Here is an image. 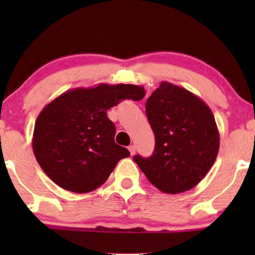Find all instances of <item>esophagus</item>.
I'll use <instances>...</instances> for the list:
<instances>
[{"label":"esophagus","mask_w":255,"mask_h":255,"mask_svg":"<svg viewBox=\"0 0 255 255\" xmlns=\"http://www.w3.org/2000/svg\"><path fill=\"white\" fill-rule=\"evenodd\" d=\"M128 150H129L130 154H131V156H133V154L135 153V146H134V145H130L129 147H128Z\"/></svg>","instance_id":"obj_1"}]
</instances>
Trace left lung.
Listing matches in <instances>:
<instances>
[{
  "instance_id": "obj_1",
  "label": "left lung",
  "mask_w": 255,
  "mask_h": 255,
  "mask_svg": "<svg viewBox=\"0 0 255 255\" xmlns=\"http://www.w3.org/2000/svg\"><path fill=\"white\" fill-rule=\"evenodd\" d=\"M154 133L152 156L133 157L160 192L189 191L206 176L217 158L219 133L207 104L188 90L162 81L146 102Z\"/></svg>"
}]
</instances>
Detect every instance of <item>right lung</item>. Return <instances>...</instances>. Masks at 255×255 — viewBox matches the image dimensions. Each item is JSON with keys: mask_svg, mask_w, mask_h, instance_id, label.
Returning <instances> with one entry per match:
<instances>
[{"mask_svg": "<svg viewBox=\"0 0 255 255\" xmlns=\"http://www.w3.org/2000/svg\"><path fill=\"white\" fill-rule=\"evenodd\" d=\"M142 86L99 84L67 91L36 120L32 147L40 168L57 186L74 193L101 187L129 151L114 140L115 125L107 111L124 99L140 101Z\"/></svg>", "mask_w": 255, "mask_h": 255, "instance_id": "1", "label": "right lung"}]
</instances>
